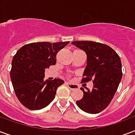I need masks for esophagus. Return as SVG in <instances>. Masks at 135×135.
Wrapping results in <instances>:
<instances>
[{"label": "esophagus", "instance_id": "1", "mask_svg": "<svg viewBox=\"0 0 135 135\" xmlns=\"http://www.w3.org/2000/svg\"><path fill=\"white\" fill-rule=\"evenodd\" d=\"M65 84H66V85H67L68 88L71 89V90H76V89L78 88V86L76 85H72V84L69 83V82H66Z\"/></svg>", "mask_w": 135, "mask_h": 135}]
</instances>
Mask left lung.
<instances>
[{"label": "left lung", "instance_id": "left-lung-1", "mask_svg": "<svg viewBox=\"0 0 135 135\" xmlns=\"http://www.w3.org/2000/svg\"><path fill=\"white\" fill-rule=\"evenodd\" d=\"M87 54V66L82 82L93 80L92 90L83 88V97L76 102L78 107L89 113H98L106 108L118 89L122 77V62L115 50L107 45L93 41L71 42Z\"/></svg>", "mask_w": 135, "mask_h": 135}]
</instances>
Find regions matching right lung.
<instances>
[{
    "label": "right lung",
    "mask_w": 135,
    "mask_h": 135,
    "mask_svg": "<svg viewBox=\"0 0 135 135\" xmlns=\"http://www.w3.org/2000/svg\"><path fill=\"white\" fill-rule=\"evenodd\" d=\"M69 42H40L19 48L11 63L10 76L17 98L30 110H40L53 101L61 79L45 80V69L56 64V55Z\"/></svg>",
    "instance_id": "1"
}]
</instances>
